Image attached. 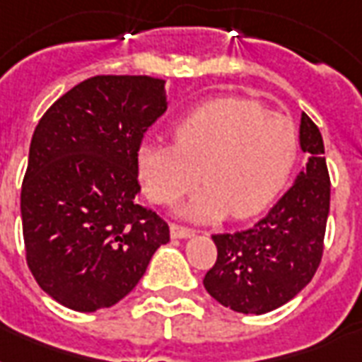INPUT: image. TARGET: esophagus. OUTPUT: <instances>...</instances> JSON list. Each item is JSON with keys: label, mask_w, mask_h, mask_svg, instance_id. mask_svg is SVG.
<instances>
[{"label": "esophagus", "mask_w": 362, "mask_h": 362, "mask_svg": "<svg viewBox=\"0 0 362 362\" xmlns=\"http://www.w3.org/2000/svg\"><path fill=\"white\" fill-rule=\"evenodd\" d=\"M193 235L192 229H187V227H182V226H176L173 223L170 226V237L173 238H189Z\"/></svg>", "instance_id": "esophagus-1"}]
</instances>
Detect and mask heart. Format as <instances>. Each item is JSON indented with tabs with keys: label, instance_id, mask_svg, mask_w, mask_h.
<instances>
[{
	"label": "heart",
	"instance_id": "heart-1",
	"mask_svg": "<svg viewBox=\"0 0 362 362\" xmlns=\"http://www.w3.org/2000/svg\"><path fill=\"white\" fill-rule=\"evenodd\" d=\"M298 156L291 118L246 98L201 105L175 125V142L139 148L136 165L148 197L167 204L203 178V192L182 209L197 221L250 218L286 187Z\"/></svg>",
	"mask_w": 362,
	"mask_h": 362
}]
</instances>
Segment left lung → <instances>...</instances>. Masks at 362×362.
<instances>
[{"mask_svg": "<svg viewBox=\"0 0 362 362\" xmlns=\"http://www.w3.org/2000/svg\"><path fill=\"white\" fill-rule=\"evenodd\" d=\"M298 133L310 158L286 195L246 231L212 235L218 259L204 276V289L240 314L261 315L289 303L321 263L331 206L325 146L304 112Z\"/></svg>", "mask_w": 362, "mask_h": 362, "instance_id": "left-lung-1", "label": "left lung"}]
</instances>
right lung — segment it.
<instances>
[{"label": "right lung", "mask_w": 362, "mask_h": 362, "mask_svg": "<svg viewBox=\"0 0 362 362\" xmlns=\"http://www.w3.org/2000/svg\"><path fill=\"white\" fill-rule=\"evenodd\" d=\"M167 110L165 81L99 75L62 95L37 124L20 212L25 261L56 303L109 308L169 242V226L136 204V153Z\"/></svg>", "instance_id": "add662e5"}]
</instances>
